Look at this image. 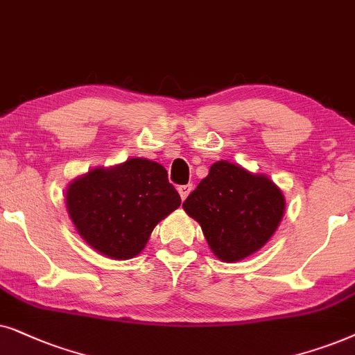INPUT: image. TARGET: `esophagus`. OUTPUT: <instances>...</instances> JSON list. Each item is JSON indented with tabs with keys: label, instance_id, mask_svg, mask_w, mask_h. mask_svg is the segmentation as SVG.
Instances as JSON below:
<instances>
[{
	"label": "esophagus",
	"instance_id": "1",
	"mask_svg": "<svg viewBox=\"0 0 355 355\" xmlns=\"http://www.w3.org/2000/svg\"><path fill=\"white\" fill-rule=\"evenodd\" d=\"M191 190H193V185H182V187H178V193H180V198H182L183 201L187 200V196L190 195Z\"/></svg>",
	"mask_w": 355,
	"mask_h": 355
}]
</instances>
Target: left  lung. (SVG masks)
I'll use <instances>...</instances> for the list:
<instances>
[{
	"instance_id": "obj_1",
	"label": "left lung",
	"mask_w": 355,
	"mask_h": 355,
	"mask_svg": "<svg viewBox=\"0 0 355 355\" xmlns=\"http://www.w3.org/2000/svg\"><path fill=\"white\" fill-rule=\"evenodd\" d=\"M183 209L201 225L212 253L234 263L269 242L284 216L286 198L266 175L219 160L187 198Z\"/></svg>"
}]
</instances>
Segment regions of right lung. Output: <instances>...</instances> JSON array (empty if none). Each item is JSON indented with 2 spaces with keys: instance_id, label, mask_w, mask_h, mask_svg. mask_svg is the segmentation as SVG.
Returning a JSON list of instances; mask_svg holds the SVG:
<instances>
[{
  "instance_id": "1",
  "label": "right lung",
  "mask_w": 355,
  "mask_h": 355,
  "mask_svg": "<svg viewBox=\"0 0 355 355\" xmlns=\"http://www.w3.org/2000/svg\"><path fill=\"white\" fill-rule=\"evenodd\" d=\"M64 200L81 239L112 259L143 252L154 227L182 202L167 170L144 157L92 168L69 183Z\"/></svg>"
}]
</instances>
